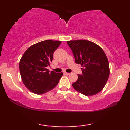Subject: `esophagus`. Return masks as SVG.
<instances>
[{"instance_id": "obj_1", "label": "esophagus", "mask_w": 130, "mask_h": 130, "mask_svg": "<svg viewBox=\"0 0 130 130\" xmlns=\"http://www.w3.org/2000/svg\"><path fill=\"white\" fill-rule=\"evenodd\" d=\"M64 74H66V75H69V74H70V73H68V72H65Z\"/></svg>"}]
</instances>
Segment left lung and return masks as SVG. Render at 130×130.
I'll use <instances>...</instances> for the list:
<instances>
[{"label":"left lung","mask_w":130,"mask_h":130,"mask_svg":"<svg viewBox=\"0 0 130 130\" xmlns=\"http://www.w3.org/2000/svg\"><path fill=\"white\" fill-rule=\"evenodd\" d=\"M67 42L73 52L76 63L82 67V74H78L77 80L72 86L87 96L99 93L109 76V62L104 52L89 41L80 39Z\"/></svg>","instance_id":"8db88e82"}]
</instances>
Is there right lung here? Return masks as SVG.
<instances>
[{
  "label": "right lung",
  "mask_w": 130,
  "mask_h": 130,
  "mask_svg": "<svg viewBox=\"0 0 130 130\" xmlns=\"http://www.w3.org/2000/svg\"><path fill=\"white\" fill-rule=\"evenodd\" d=\"M61 43L50 39L41 41L31 46L24 53L19 61V71L24 85L30 92L42 94L58 84L63 73L50 72L47 67Z\"/></svg>",
  "instance_id": "1"
}]
</instances>
